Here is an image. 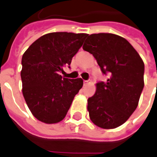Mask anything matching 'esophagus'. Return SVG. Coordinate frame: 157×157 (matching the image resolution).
Instances as JSON below:
<instances>
[{
  "label": "esophagus",
  "instance_id": "1",
  "mask_svg": "<svg viewBox=\"0 0 157 157\" xmlns=\"http://www.w3.org/2000/svg\"><path fill=\"white\" fill-rule=\"evenodd\" d=\"M88 82H89L88 80H85V81H84V85H86V84H87V83H88Z\"/></svg>",
  "mask_w": 157,
  "mask_h": 157
}]
</instances>
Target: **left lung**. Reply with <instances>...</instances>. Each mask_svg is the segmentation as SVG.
I'll list each match as a JSON object with an SVG mask.
<instances>
[{"instance_id": "8db88e82", "label": "left lung", "mask_w": 157, "mask_h": 157, "mask_svg": "<svg viewBox=\"0 0 157 157\" xmlns=\"http://www.w3.org/2000/svg\"><path fill=\"white\" fill-rule=\"evenodd\" d=\"M85 42L83 50L109 76L96 84V93L87 100L90 119L100 128L118 127L138 106L144 86V61L126 39L114 34H92Z\"/></svg>"}]
</instances>
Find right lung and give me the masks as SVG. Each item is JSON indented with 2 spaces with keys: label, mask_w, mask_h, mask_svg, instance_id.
<instances>
[{
  "label": "right lung",
  "mask_w": 157,
  "mask_h": 157,
  "mask_svg": "<svg viewBox=\"0 0 157 157\" xmlns=\"http://www.w3.org/2000/svg\"><path fill=\"white\" fill-rule=\"evenodd\" d=\"M87 34L52 32L36 40L22 55V94L29 109L47 124L62 121L75 96L82 88V78H62L59 73L71 63Z\"/></svg>",
  "instance_id": "add662e5"
}]
</instances>
